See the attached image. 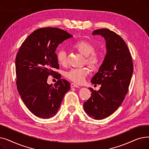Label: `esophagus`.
Wrapping results in <instances>:
<instances>
[{
    "label": "esophagus",
    "instance_id": "obj_1",
    "mask_svg": "<svg viewBox=\"0 0 149 149\" xmlns=\"http://www.w3.org/2000/svg\"><path fill=\"white\" fill-rule=\"evenodd\" d=\"M70 86H71V88H79V86L77 85V84H75V83H71L70 84Z\"/></svg>",
    "mask_w": 149,
    "mask_h": 149
}]
</instances>
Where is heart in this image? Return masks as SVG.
I'll return each mask as SVG.
<instances>
[{"instance_id":"obj_1","label":"heart","mask_w":149,"mask_h":149,"mask_svg":"<svg viewBox=\"0 0 149 149\" xmlns=\"http://www.w3.org/2000/svg\"><path fill=\"white\" fill-rule=\"evenodd\" d=\"M73 48L83 56L86 57V62L89 66L92 69L96 68L99 64V56L95 52L94 46L90 42L86 40H81L77 42L73 45ZM57 60L58 63L63 66L67 65V57L66 52L64 50H60L57 53ZM88 74L87 68H72L66 72L65 76L75 83H82L85 78Z\"/></svg>"}]
</instances>
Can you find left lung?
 <instances>
[{
    "instance_id": "obj_1",
    "label": "left lung",
    "mask_w": 149,
    "mask_h": 149,
    "mask_svg": "<svg viewBox=\"0 0 149 149\" xmlns=\"http://www.w3.org/2000/svg\"><path fill=\"white\" fill-rule=\"evenodd\" d=\"M93 36H102L106 42V54L92 84H101L98 91L92 88L91 97L84 103L86 114L94 120H103L112 115L123 103L128 92L134 66L131 54L123 39L108 29L93 31Z\"/></svg>"
}]
</instances>
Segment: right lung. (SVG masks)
Instances as JSON below:
<instances>
[{
	"label": "right lung",
	"mask_w": 149,
	"mask_h": 149,
	"mask_svg": "<svg viewBox=\"0 0 149 149\" xmlns=\"http://www.w3.org/2000/svg\"><path fill=\"white\" fill-rule=\"evenodd\" d=\"M72 36L57 28L38 29L23 42L15 58L17 88L23 103L36 116L48 119L56 115L70 83L60 79L47 83L59 65L55 53L59 44ZM58 77V76H56Z\"/></svg>",
	"instance_id": "1"
}]
</instances>
